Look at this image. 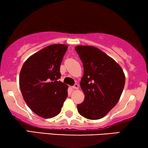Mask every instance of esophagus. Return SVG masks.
Listing matches in <instances>:
<instances>
[{"mask_svg": "<svg viewBox=\"0 0 148 148\" xmlns=\"http://www.w3.org/2000/svg\"><path fill=\"white\" fill-rule=\"evenodd\" d=\"M73 88L75 89V90H77V89L79 88V85L75 84L73 86Z\"/></svg>", "mask_w": 148, "mask_h": 148, "instance_id": "1", "label": "esophagus"}]
</instances>
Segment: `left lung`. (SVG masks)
I'll return each mask as SVG.
<instances>
[{"mask_svg":"<svg viewBox=\"0 0 148 148\" xmlns=\"http://www.w3.org/2000/svg\"><path fill=\"white\" fill-rule=\"evenodd\" d=\"M84 65L80 82L84 101L77 105L79 114L90 120L106 116L122 94L125 75L121 66L106 53L93 46L75 48Z\"/></svg>","mask_w":148,"mask_h":148,"instance_id":"1","label":"left lung"}]
</instances>
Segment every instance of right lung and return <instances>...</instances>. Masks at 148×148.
<instances>
[{"mask_svg":"<svg viewBox=\"0 0 148 148\" xmlns=\"http://www.w3.org/2000/svg\"><path fill=\"white\" fill-rule=\"evenodd\" d=\"M66 44H51L30 56L22 66L19 87L23 98L34 113L44 119L59 114L67 98L68 86L60 78V66Z\"/></svg>","mask_w":148,"mask_h":148,"instance_id":"right-lung-1","label":"right lung"}]
</instances>
